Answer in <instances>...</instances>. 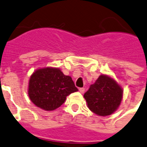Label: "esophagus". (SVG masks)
<instances>
[{"label":"esophagus","instance_id":"1","mask_svg":"<svg viewBox=\"0 0 147 147\" xmlns=\"http://www.w3.org/2000/svg\"><path fill=\"white\" fill-rule=\"evenodd\" d=\"M84 90H85V89H84V88H79V91L82 93V94H83V93L84 92Z\"/></svg>","mask_w":147,"mask_h":147}]
</instances>
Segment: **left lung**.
I'll return each mask as SVG.
<instances>
[{
	"mask_svg": "<svg viewBox=\"0 0 147 147\" xmlns=\"http://www.w3.org/2000/svg\"><path fill=\"white\" fill-rule=\"evenodd\" d=\"M123 90L113 78L99 76L95 83L84 94L88 108L100 116L113 114L121 104Z\"/></svg>",
	"mask_w": 147,
	"mask_h": 147,
	"instance_id": "1",
	"label": "left lung"
}]
</instances>
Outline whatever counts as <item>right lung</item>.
<instances>
[{"label": "right lung", "mask_w": 147, "mask_h": 147, "mask_svg": "<svg viewBox=\"0 0 147 147\" xmlns=\"http://www.w3.org/2000/svg\"><path fill=\"white\" fill-rule=\"evenodd\" d=\"M71 78L58 68L46 67L33 72L28 82V96L36 107L46 111L59 108L70 94L78 91Z\"/></svg>", "instance_id": "add662e5"}]
</instances>
